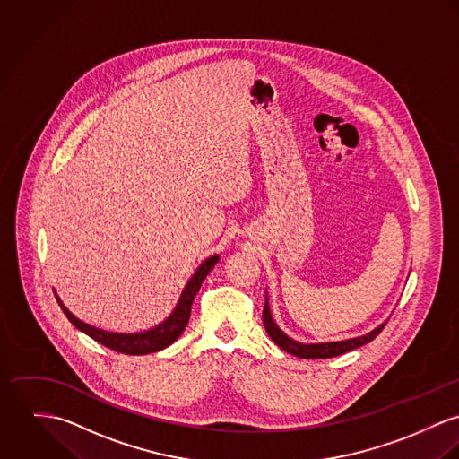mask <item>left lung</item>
Wrapping results in <instances>:
<instances>
[{
	"mask_svg": "<svg viewBox=\"0 0 459 459\" xmlns=\"http://www.w3.org/2000/svg\"><path fill=\"white\" fill-rule=\"evenodd\" d=\"M262 322H264V327L269 334V338L280 347L283 349L285 352L292 354V356L301 357V359H327V357H336L345 354V352H351L354 349H359L362 345H366L368 342L375 340L382 329L385 327V324L378 325L377 329H373L369 334L366 336H360V338H352V340H347V342H333V343H318V345H303V343H298L294 340H290L289 336H285L278 327L276 324L273 322V316H271V311H269V306L265 303L264 306V311H262Z\"/></svg>",
	"mask_w": 459,
	"mask_h": 459,
	"instance_id": "1",
	"label": "left lung"
}]
</instances>
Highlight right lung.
Returning a JSON list of instances; mask_svg holds the SVG:
<instances>
[{"mask_svg":"<svg viewBox=\"0 0 459 459\" xmlns=\"http://www.w3.org/2000/svg\"><path fill=\"white\" fill-rule=\"evenodd\" d=\"M218 262V255L209 256L203 265L195 271V274L192 276V280L188 281V285L185 287L181 299L176 306V309L172 311V315L160 324L158 327H154L152 331L146 333H139V334H117V333H107L102 329L91 327L84 322H81L79 318H75L63 303L57 299V305L61 306L63 313L66 315V318L82 333H86L88 336H91L95 342L102 343L103 347L121 352V354H128V356H144V354H152V352H158L169 345H172L181 333L185 331L188 320H190V311H192V303L195 294L199 292L205 276L209 274V271L214 267V264Z\"/></svg>","mask_w":459,"mask_h":459,"instance_id":"right-lung-1","label":"right lung"}]
</instances>
